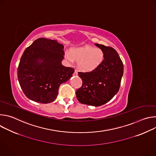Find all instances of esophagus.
<instances>
[{"mask_svg": "<svg viewBox=\"0 0 156 156\" xmlns=\"http://www.w3.org/2000/svg\"><path fill=\"white\" fill-rule=\"evenodd\" d=\"M73 75H74V76H77V75H78V72H77L76 70L75 71V72H74V73H73Z\"/></svg>", "mask_w": 156, "mask_h": 156, "instance_id": "obj_1", "label": "esophagus"}]
</instances>
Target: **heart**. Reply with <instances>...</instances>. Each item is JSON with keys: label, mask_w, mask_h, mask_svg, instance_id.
Returning <instances> with one entry per match:
<instances>
[{"label": "heart", "mask_w": 156, "mask_h": 156, "mask_svg": "<svg viewBox=\"0 0 156 156\" xmlns=\"http://www.w3.org/2000/svg\"><path fill=\"white\" fill-rule=\"evenodd\" d=\"M66 58L70 63L78 62V68L84 72H91L101 65L104 54L99 48L91 46H84L71 51L66 54Z\"/></svg>", "instance_id": "1"}]
</instances>
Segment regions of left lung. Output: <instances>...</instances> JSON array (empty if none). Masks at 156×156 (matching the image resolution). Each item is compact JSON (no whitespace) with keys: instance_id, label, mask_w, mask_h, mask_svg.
I'll list each match as a JSON object with an SVG mask.
<instances>
[{"instance_id":"8db88e82","label":"left lung","mask_w":156,"mask_h":156,"mask_svg":"<svg viewBox=\"0 0 156 156\" xmlns=\"http://www.w3.org/2000/svg\"><path fill=\"white\" fill-rule=\"evenodd\" d=\"M104 54L101 65L91 72H78L82 86L76 91L78 101L84 104L100 106L112 99L118 93L123 74V65L112 48L95 44Z\"/></svg>"}]
</instances>
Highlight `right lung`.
I'll return each mask as SVG.
<instances>
[{
  "label": "right lung",
  "instance_id": "right-lung-1",
  "mask_svg": "<svg viewBox=\"0 0 156 156\" xmlns=\"http://www.w3.org/2000/svg\"><path fill=\"white\" fill-rule=\"evenodd\" d=\"M63 48L57 41L41 37L25 49L18 65V79L28 99L42 104L54 101L60 85L72 76L75 70L62 64Z\"/></svg>",
  "mask_w": 156,
  "mask_h": 156
}]
</instances>
